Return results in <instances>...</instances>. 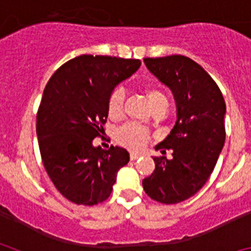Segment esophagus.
<instances>
[{
	"label": "esophagus",
	"mask_w": 251,
	"mask_h": 251,
	"mask_svg": "<svg viewBox=\"0 0 251 251\" xmlns=\"http://www.w3.org/2000/svg\"><path fill=\"white\" fill-rule=\"evenodd\" d=\"M139 157H141V154H139V153L130 152V159H132V161H136V159L139 158Z\"/></svg>",
	"instance_id": "34e87169"
}]
</instances>
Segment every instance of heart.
<instances>
[{"label":"heart","instance_id":"heart-1","mask_svg":"<svg viewBox=\"0 0 251 251\" xmlns=\"http://www.w3.org/2000/svg\"><path fill=\"white\" fill-rule=\"evenodd\" d=\"M147 98L151 106L156 108L158 105H166L168 104L167 95L165 92L156 88V86H150L147 89ZM124 103V92L121 88L113 90L108 98V115L110 118L115 119L121 117L123 112ZM147 132L143 128L134 126V124H126L117 132V139L121 145L126 146L132 150H141L147 142Z\"/></svg>","mask_w":251,"mask_h":251}]
</instances>
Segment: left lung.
Wrapping results in <instances>:
<instances>
[{"instance_id":"left-lung-1","label":"left lung","mask_w":251,"mask_h":251,"mask_svg":"<svg viewBox=\"0 0 251 251\" xmlns=\"http://www.w3.org/2000/svg\"><path fill=\"white\" fill-rule=\"evenodd\" d=\"M145 64L174 94L177 119L156 146L162 153L172 151V158L153 157L156 168L142 185L153 200L178 203L194 196L214 171L225 143V100L214 79L190 57H146Z\"/></svg>"}]
</instances>
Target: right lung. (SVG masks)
I'll return each instance as SVG.
<instances>
[{
    "instance_id": "add662e5",
    "label": "right lung",
    "mask_w": 251,
    "mask_h": 251,
    "mask_svg": "<svg viewBox=\"0 0 251 251\" xmlns=\"http://www.w3.org/2000/svg\"><path fill=\"white\" fill-rule=\"evenodd\" d=\"M141 66L138 59L80 55L60 66L44 90L36 133L45 170L57 191L77 205L110 196L119 168L129 162L122 147H95L108 118L114 88Z\"/></svg>"
}]
</instances>
